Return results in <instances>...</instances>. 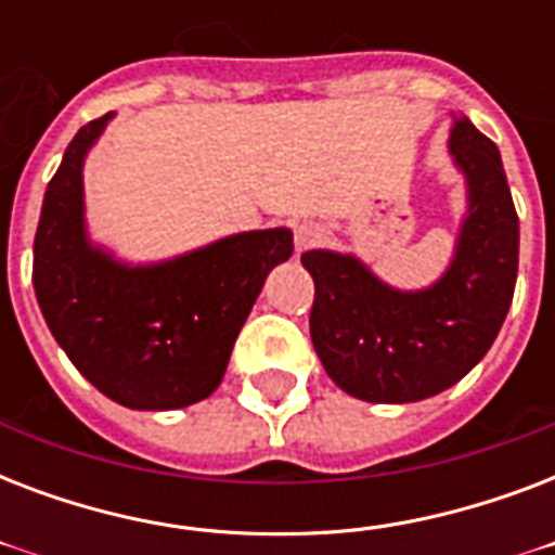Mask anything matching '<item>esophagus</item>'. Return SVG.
<instances>
[{
    "instance_id": "obj_1",
    "label": "esophagus",
    "mask_w": 555,
    "mask_h": 555,
    "mask_svg": "<svg viewBox=\"0 0 555 555\" xmlns=\"http://www.w3.org/2000/svg\"><path fill=\"white\" fill-rule=\"evenodd\" d=\"M322 242V230L317 224H311V221H302V224H296L294 230V247L296 253H305L311 250V247H317V244Z\"/></svg>"
}]
</instances>
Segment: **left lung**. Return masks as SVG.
I'll return each mask as SVG.
<instances>
[{
	"label": "left lung",
	"mask_w": 555,
	"mask_h": 555,
	"mask_svg": "<svg viewBox=\"0 0 555 555\" xmlns=\"http://www.w3.org/2000/svg\"><path fill=\"white\" fill-rule=\"evenodd\" d=\"M449 155L466 216L438 282L400 291L354 253L308 250L311 339L328 377L369 403H414L466 377L499 337L518 276V216L499 146L452 115Z\"/></svg>",
	"instance_id": "obj_1"
}]
</instances>
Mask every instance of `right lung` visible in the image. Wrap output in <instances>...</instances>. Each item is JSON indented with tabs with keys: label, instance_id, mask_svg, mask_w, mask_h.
<instances>
[{
	"label": "right lung",
	"instance_id": "right-lung-1",
	"mask_svg": "<svg viewBox=\"0 0 555 555\" xmlns=\"http://www.w3.org/2000/svg\"><path fill=\"white\" fill-rule=\"evenodd\" d=\"M115 112L74 134L34 238L39 311L68 360L108 400L167 412L209 397L264 279L291 259L287 227L224 235L176 259L129 264L91 242L82 164Z\"/></svg>",
	"mask_w": 555,
	"mask_h": 555
}]
</instances>
